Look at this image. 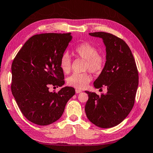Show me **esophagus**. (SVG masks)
I'll use <instances>...</instances> for the list:
<instances>
[{"instance_id": "1", "label": "esophagus", "mask_w": 153, "mask_h": 153, "mask_svg": "<svg viewBox=\"0 0 153 153\" xmlns=\"http://www.w3.org/2000/svg\"><path fill=\"white\" fill-rule=\"evenodd\" d=\"M75 92H76V94H79V93H80L82 92V91L81 90H79V89H76L75 90Z\"/></svg>"}]
</instances>
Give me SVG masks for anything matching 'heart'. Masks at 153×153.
I'll return each mask as SVG.
<instances>
[{
  "label": "heart",
  "instance_id": "obj_1",
  "mask_svg": "<svg viewBox=\"0 0 153 153\" xmlns=\"http://www.w3.org/2000/svg\"><path fill=\"white\" fill-rule=\"evenodd\" d=\"M74 53L80 58L85 60V70H88L93 74H99L105 68V59L99 53L98 48L88 42L78 45L74 49ZM59 66L64 73L67 74L71 69V59L68 53L62 54ZM91 76L88 73H74L67 79V85L76 88L82 89L90 82Z\"/></svg>",
  "mask_w": 153,
  "mask_h": 153
}]
</instances>
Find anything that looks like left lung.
<instances>
[{
    "label": "left lung",
    "instance_id": "8db88e82",
    "mask_svg": "<svg viewBox=\"0 0 153 153\" xmlns=\"http://www.w3.org/2000/svg\"><path fill=\"white\" fill-rule=\"evenodd\" d=\"M89 34L101 38L106 47L105 68L94 86L102 89L106 86L107 93L99 96L85 91L88 95L85 112L94 125L111 128L123 121L133 107L139 85L138 70L130 48L123 39L104 32Z\"/></svg>",
    "mask_w": 153,
    "mask_h": 153
}]
</instances>
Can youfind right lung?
I'll use <instances>...</instances> for the list:
<instances>
[{"instance_id":"right-lung-1","label":"right lung","mask_w":153,"mask_h":153,"mask_svg":"<svg viewBox=\"0 0 153 153\" xmlns=\"http://www.w3.org/2000/svg\"><path fill=\"white\" fill-rule=\"evenodd\" d=\"M71 34L34 35L13 60L11 91L23 115L36 125H48L59 120L75 94L70 86L58 93L48 91L50 85L58 87L65 84L59 61L73 38Z\"/></svg>"}]
</instances>
